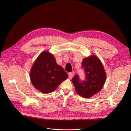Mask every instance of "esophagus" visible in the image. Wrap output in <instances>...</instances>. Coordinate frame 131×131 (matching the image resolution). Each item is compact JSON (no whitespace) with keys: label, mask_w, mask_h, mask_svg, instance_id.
Instances as JSON below:
<instances>
[{"label":"esophagus","mask_w":131,"mask_h":131,"mask_svg":"<svg viewBox=\"0 0 131 131\" xmlns=\"http://www.w3.org/2000/svg\"><path fill=\"white\" fill-rule=\"evenodd\" d=\"M74 75V73L73 72H70L68 73V76L69 78H72Z\"/></svg>","instance_id":"34e87169"}]
</instances>
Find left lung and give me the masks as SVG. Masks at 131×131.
I'll return each mask as SVG.
<instances>
[{
    "mask_svg": "<svg viewBox=\"0 0 131 131\" xmlns=\"http://www.w3.org/2000/svg\"><path fill=\"white\" fill-rule=\"evenodd\" d=\"M82 67L85 73L84 81H81L78 74L72 79L77 94L88 99L99 92L106 80V74L100 60L95 55H91L83 60Z\"/></svg>",
    "mask_w": 131,
    "mask_h": 131,
    "instance_id": "left-lung-1",
    "label": "left lung"
}]
</instances>
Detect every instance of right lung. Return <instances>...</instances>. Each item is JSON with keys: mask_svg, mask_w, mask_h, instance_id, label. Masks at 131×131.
<instances>
[{"mask_svg": "<svg viewBox=\"0 0 131 131\" xmlns=\"http://www.w3.org/2000/svg\"><path fill=\"white\" fill-rule=\"evenodd\" d=\"M67 78L66 72L48 51H43L38 56L30 71L32 84L45 94L54 91Z\"/></svg>", "mask_w": 131, "mask_h": 131, "instance_id": "add662e5", "label": "right lung"}]
</instances>
